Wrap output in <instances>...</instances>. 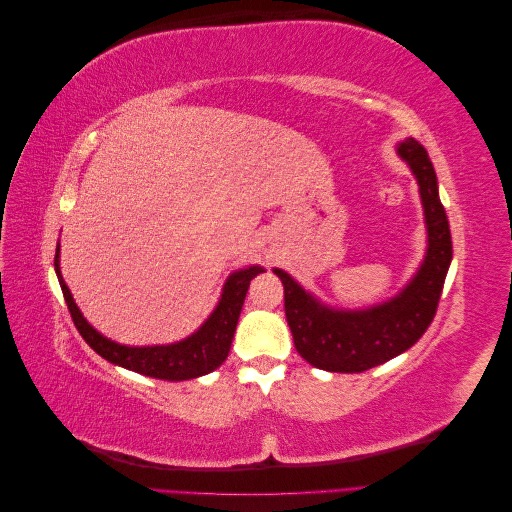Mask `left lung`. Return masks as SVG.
<instances>
[{"label": "left lung", "mask_w": 512, "mask_h": 512, "mask_svg": "<svg viewBox=\"0 0 512 512\" xmlns=\"http://www.w3.org/2000/svg\"><path fill=\"white\" fill-rule=\"evenodd\" d=\"M399 153L421 185L429 250L421 271L397 299L369 312H331L320 307L288 273L275 269L284 284V309L294 348L318 369L359 374L391 361L423 337L438 312L453 258L451 228L438 196L436 170L425 147L416 138H406L399 145Z\"/></svg>", "instance_id": "left-lung-1"}]
</instances>
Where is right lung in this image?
Wrapping results in <instances>:
<instances>
[{
    "mask_svg": "<svg viewBox=\"0 0 512 512\" xmlns=\"http://www.w3.org/2000/svg\"><path fill=\"white\" fill-rule=\"evenodd\" d=\"M57 252H59V247H57ZM57 252H55L57 280H59L61 292H64V299L70 309L74 327L79 329L85 342L94 348L100 356H104L106 361H111V363L121 365L126 369H132V371H136V374L158 378V380H170V382L205 376V374H209V371L218 369L226 361L232 337H235V329H237L247 288H250V282L254 280V275H258L262 271L258 267H252V269H243V271L232 273L230 280L224 286L220 305L215 307L211 318L192 337L183 339V342H179V344H170V346L130 348V346H119V344L111 342V339L102 337L94 327H89L87 320L81 316L79 307H76L72 294L64 282V277H61V273H59V267H57L59 254Z\"/></svg>",
    "mask_w": 512,
    "mask_h": 512,
    "instance_id": "add662e5",
    "label": "right lung"
}]
</instances>
